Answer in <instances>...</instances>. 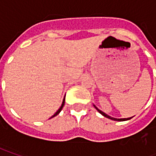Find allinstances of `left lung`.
Here are the masks:
<instances>
[{"label":"left lung","mask_w":156,"mask_h":156,"mask_svg":"<svg viewBox=\"0 0 156 156\" xmlns=\"http://www.w3.org/2000/svg\"><path fill=\"white\" fill-rule=\"evenodd\" d=\"M94 108H96V110L98 111L100 114H101V115H102L103 116L107 117V118H108V119H111V120H114V121L122 122V121H128V120H129V119H131V118H132V117H130V118H123V119H117V118H113V117H111V116H109V115H108L107 114H105L104 112H102L101 110H100L99 108H96L95 106H94Z\"/></svg>","instance_id":"obj_1"}]
</instances>
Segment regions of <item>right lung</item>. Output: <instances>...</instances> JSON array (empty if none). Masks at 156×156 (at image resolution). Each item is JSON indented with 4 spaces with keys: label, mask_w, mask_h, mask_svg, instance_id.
Returning a JSON list of instances; mask_svg holds the SVG:
<instances>
[{
    "label": "right lung",
    "mask_w": 156,
    "mask_h": 156,
    "mask_svg": "<svg viewBox=\"0 0 156 156\" xmlns=\"http://www.w3.org/2000/svg\"><path fill=\"white\" fill-rule=\"evenodd\" d=\"M64 103H65V98L63 99L62 104V106H61V108H59V109H58V110H57L56 112H55V115H53V116H52L51 118H53V117H55V116H56L57 115H58V114H59V113H60V112L62 111V108H63V106H64Z\"/></svg>",
    "instance_id": "1"
}]
</instances>
